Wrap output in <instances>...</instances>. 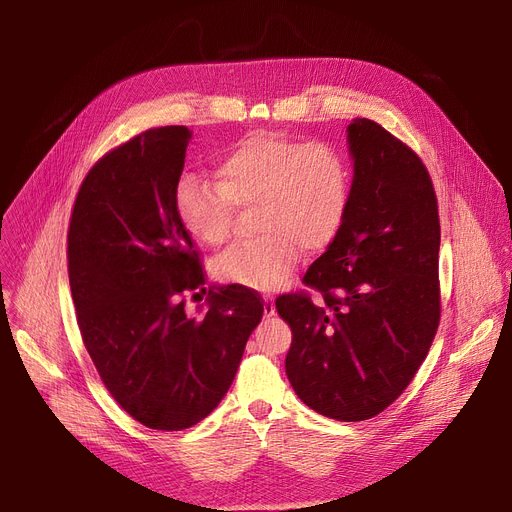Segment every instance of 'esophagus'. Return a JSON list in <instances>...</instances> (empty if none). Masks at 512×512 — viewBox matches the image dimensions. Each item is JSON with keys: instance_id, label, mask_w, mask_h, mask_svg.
<instances>
[{"instance_id": "obj_1", "label": "esophagus", "mask_w": 512, "mask_h": 512, "mask_svg": "<svg viewBox=\"0 0 512 512\" xmlns=\"http://www.w3.org/2000/svg\"><path fill=\"white\" fill-rule=\"evenodd\" d=\"M263 313H265V317H274V315H276V304H274V298H271V296L265 298V309H263Z\"/></svg>"}]
</instances>
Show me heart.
I'll use <instances>...</instances> for the list:
<instances>
[{"label":"heart","instance_id":"heart-1","mask_svg":"<svg viewBox=\"0 0 512 512\" xmlns=\"http://www.w3.org/2000/svg\"><path fill=\"white\" fill-rule=\"evenodd\" d=\"M214 181L183 177L175 189L177 218L197 243L220 247L236 210L255 208L253 228L261 234L226 249L214 271L224 282L259 290L284 282L300 247L315 251L333 241L352 195L350 162L337 146L274 133H255L226 152Z\"/></svg>","mask_w":512,"mask_h":512}]
</instances>
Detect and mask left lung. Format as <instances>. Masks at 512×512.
Segmentation results:
<instances>
[{"label": "left lung", "mask_w": 512, "mask_h": 512, "mask_svg": "<svg viewBox=\"0 0 512 512\" xmlns=\"http://www.w3.org/2000/svg\"><path fill=\"white\" fill-rule=\"evenodd\" d=\"M350 208L302 284L276 298L292 329L286 374L321 416L360 422L412 383L440 323V220L420 156L370 119L348 127Z\"/></svg>", "instance_id": "obj_1"}]
</instances>
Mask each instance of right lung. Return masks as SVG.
Segmentation results:
<instances>
[{"instance_id":"add662e5","label":"right lung","mask_w":512,"mask_h":512,"mask_svg":"<svg viewBox=\"0 0 512 512\" xmlns=\"http://www.w3.org/2000/svg\"><path fill=\"white\" fill-rule=\"evenodd\" d=\"M191 131L152 127L102 156L80 185L67 230L82 342L123 410L152 430H185L230 389L263 298L241 284L208 292L175 212Z\"/></svg>"}]
</instances>
